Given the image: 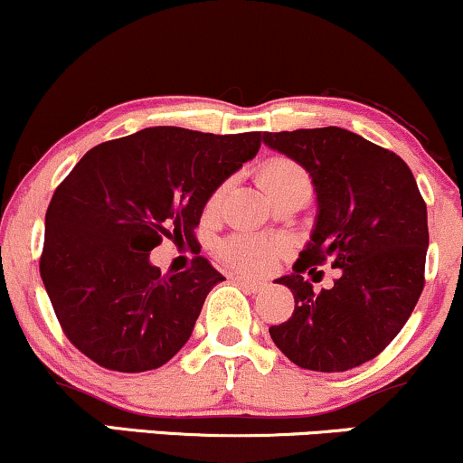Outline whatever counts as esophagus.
<instances>
[{
    "instance_id": "1",
    "label": "esophagus",
    "mask_w": 463,
    "mask_h": 463,
    "mask_svg": "<svg viewBox=\"0 0 463 463\" xmlns=\"http://www.w3.org/2000/svg\"><path fill=\"white\" fill-rule=\"evenodd\" d=\"M238 284H241L244 290L247 292H260V290H264L266 288V284H262V281H253V279H244V277H238Z\"/></svg>"
}]
</instances>
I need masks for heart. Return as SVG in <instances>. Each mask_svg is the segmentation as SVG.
I'll return each mask as SVG.
<instances>
[{
	"mask_svg": "<svg viewBox=\"0 0 463 463\" xmlns=\"http://www.w3.org/2000/svg\"><path fill=\"white\" fill-rule=\"evenodd\" d=\"M258 177L270 197L292 186H309L307 173L288 157H270L269 162L260 166ZM222 193H225V186L214 190V194L208 201L210 208L219 205ZM221 253L227 262L236 266L242 273L258 275L273 266L277 255L281 253V242H275L264 236H253V233H238V236L221 244Z\"/></svg>",
	"mask_w": 463,
	"mask_h": 463,
	"instance_id": "obj_1",
	"label": "heart"
}]
</instances>
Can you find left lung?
Segmentation results:
<instances>
[{"label": "left lung", "instance_id": "1", "mask_svg": "<svg viewBox=\"0 0 463 463\" xmlns=\"http://www.w3.org/2000/svg\"><path fill=\"white\" fill-rule=\"evenodd\" d=\"M262 140L306 168L317 193L295 273L275 279L295 295V312L269 334L297 366L351 371L377 357L414 312L425 286L427 205L399 156L349 129L264 132ZM327 259L341 277L314 293L300 273Z\"/></svg>", "mask_w": 463, "mask_h": 463}]
</instances>
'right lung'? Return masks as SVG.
<instances>
[{
  "mask_svg": "<svg viewBox=\"0 0 463 463\" xmlns=\"http://www.w3.org/2000/svg\"><path fill=\"white\" fill-rule=\"evenodd\" d=\"M260 132L146 128L86 154L45 214L41 277L67 338L103 368L145 373L186 345L205 297L225 279L205 258L162 275V238L194 244L205 203L253 160Z\"/></svg>",
  "mask_w": 463,
  "mask_h": 463,
  "instance_id": "1",
  "label": "right lung"
}]
</instances>
